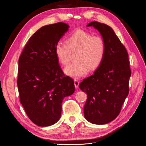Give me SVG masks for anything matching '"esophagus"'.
I'll list each match as a JSON object with an SVG mask.
<instances>
[{
    "mask_svg": "<svg viewBox=\"0 0 146 146\" xmlns=\"http://www.w3.org/2000/svg\"><path fill=\"white\" fill-rule=\"evenodd\" d=\"M74 85H75L76 88H77L78 86H79V81L78 80H77V79H75L74 80Z\"/></svg>",
    "mask_w": 146,
    "mask_h": 146,
    "instance_id": "obj_1",
    "label": "esophagus"
}]
</instances>
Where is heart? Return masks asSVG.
I'll return each instance as SVG.
<instances>
[{
    "mask_svg": "<svg viewBox=\"0 0 146 146\" xmlns=\"http://www.w3.org/2000/svg\"><path fill=\"white\" fill-rule=\"evenodd\" d=\"M66 43L58 42L55 47V54L59 62L67 64L71 52L76 61L64 69L68 76L79 77L86 75L88 70L94 71L103 61L105 54V43L99 35H92L83 30H78L66 38Z\"/></svg>",
    "mask_w": 146,
    "mask_h": 146,
    "instance_id": "b5f03b06",
    "label": "heart"
}]
</instances>
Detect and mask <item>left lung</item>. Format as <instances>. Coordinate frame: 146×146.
Returning <instances> with one entry per match:
<instances>
[{
    "label": "left lung",
    "mask_w": 146,
    "mask_h": 146,
    "mask_svg": "<svg viewBox=\"0 0 146 146\" xmlns=\"http://www.w3.org/2000/svg\"><path fill=\"white\" fill-rule=\"evenodd\" d=\"M90 26L102 36L105 54L94 74L83 79L79 88L87 94L84 116L90 122L101 125L113 121L120 113L129 92L131 72L127 51L113 30L97 21L87 25Z\"/></svg>",
    "instance_id": "8db88e82"
}]
</instances>
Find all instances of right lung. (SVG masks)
<instances>
[{"instance_id": "right-lung-1", "label": "right lung", "mask_w": 146, "mask_h": 146, "mask_svg": "<svg viewBox=\"0 0 146 146\" xmlns=\"http://www.w3.org/2000/svg\"><path fill=\"white\" fill-rule=\"evenodd\" d=\"M68 28L64 23L43 26L30 38L19 56L20 102L29 118L38 126L58 121L63 99L75 91L73 79L65 76L55 54L56 44Z\"/></svg>"}]
</instances>
